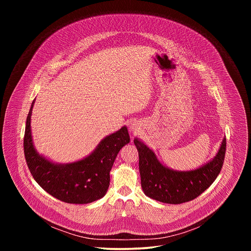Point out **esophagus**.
Instances as JSON below:
<instances>
[{
	"instance_id": "esophagus-1",
	"label": "esophagus",
	"mask_w": 251,
	"mask_h": 251,
	"mask_svg": "<svg viewBox=\"0 0 251 251\" xmlns=\"http://www.w3.org/2000/svg\"><path fill=\"white\" fill-rule=\"evenodd\" d=\"M139 129H140V126H139V124H138L137 122L131 123V125H130V130H131L133 133H137V132L139 131Z\"/></svg>"
}]
</instances>
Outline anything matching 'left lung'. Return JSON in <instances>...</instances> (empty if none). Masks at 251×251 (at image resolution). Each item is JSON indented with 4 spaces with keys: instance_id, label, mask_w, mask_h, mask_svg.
Returning a JSON list of instances; mask_svg holds the SVG:
<instances>
[{
    "instance_id": "1",
    "label": "left lung",
    "mask_w": 251,
    "mask_h": 251,
    "mask_svg": "<svg viewBox=\"0 0 251 251\" xmlns=\"http://www.w3.org/2000/svg\"><path fill=\"white\" fill-rule=\"evenodd\" d=\"M134 144L139 154L141 186L145 195L161 202L177 204L198 198L218 177L225 161L226 139L224 138L217 156L210 162L186 172L162 165L155 153L137 138Z\"/></svg>"
}]
</instances>
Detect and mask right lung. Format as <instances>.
I'll return each instance as SVG.
<instances>
[{"label": "right lung", "mask_w": 251, "mask_h": 251, "mask_svg": "<svg viewBox=\"0 0 251 251\" xmlns=\"http://www.w3.org/2000/svg\"><path fill=\"white\" fill-rule=\"evenodd\" d=\"M26 117L24 152L33 178L47 193L67 203H89L105 196L110 184V171L120 149L130 142L127 127L104 138L86 158L70 164H54L34 149L30 116Z\"/></svg>", "instance_id": "right-lung-1"}]
</instances>
